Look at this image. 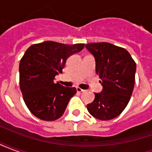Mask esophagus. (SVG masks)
Masks as SVG:
<instances>
[{"instance_id": "34e87169", "label": "esophagus", "mask_w": 152, "mask_h": 152, "mask_svg": "<svg viewBox=\"0 0 152 152\" xmlns=\"http://www.w3.org/2000/svg\"><path fill=\"white\" fill-rule=\"evenodd\" d=\"M76 91L78 93H83V92H85V90L82 89H80V87H76Z\"/></svg>"}]
</instances>
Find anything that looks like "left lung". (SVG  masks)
Wrapping results in <instances>:
<instances>
[{"label":"left lung","mask_w":152,"mask_h":152,"mask_svg":"<svg viewBox=\"0 0 152 152\" xmlns=\"http://www.w3.org/2000/svg\"><path fill=\"white\" fill-rule=\"evenodd\" d=\"M96 62V73L101 79V93L94 94L88 112L100 121L114 119L126 107L134 90L136 63L127 50L107 42L86 45Z\"/></svg>","instance_id":"left-lung-1"}]
</instances>
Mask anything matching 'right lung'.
<instances>
[{"label":"right lung","instance_id":"obj_1","mask_svg":"<svg viewBox=\"0 0 152 152\" xmlns=\"http://www.w3.org/2000/svg\"><path fill=\"white\" fill-rule=\"evenodd\" d=\"M84 47L85 44L45 41L26 50L19 63V86L25 104L36 117L52 121L63 115L76 89L55 84L53 80L63 72L66 59Z\"/></svg>","mask_w":152,"mask_h":152}]
</instances>
